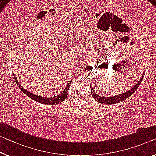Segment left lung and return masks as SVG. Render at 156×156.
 I'll list each match as a JSON object with an SVG mask.
<instances>
[{
	"mask_svg": "<svg viewBox=\"0 0 156 156\" xmlns=\"http://www.w3.org/2000/svg\"><path fill=\"white\" fill-rule=\"evenodd\" d=\"M144 73H145V71H144V73L141 76V78L139 79V80L137 82L136 84L133 86V87L131 88V89L129 90L128 91L123 92L122 94H118L117 95H115L114 97H104V96H100V95L97 94L96 92L94 91V88L92 87L91 85L90 87H91V94L95 100L97 101H98L99 103H101L102 104H116L118 103V102H120L125 99H126L127 98H128L129 96L133 94V93L136 91V90L139 87V85L141 84V81H142L144 76Z\"/></svg>",
	"mask_w": 156,
	"mask_h": 156,
	"instance_id": "obj_1",
	"label": "left lung"
}]
</instances>
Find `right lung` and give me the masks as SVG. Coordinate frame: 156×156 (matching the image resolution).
Segmentation results:
<instances>
[{
    "mask_svg": "<svg viewBox=\"0 0 156 156\" xmlns=\"http://www.w3.org/2000/svg\"><path fill=\"white\" fill-rule=\"evenodd\" d=\"M13 76H14V78H15V82L18 85V87H20V89L22 90L25 94L27 95L29 98L34 99V101H38V103L47 104V105H50V104L51 105H55V104H58L63 101L64 99H66L67 95H68L69 87H70V85L72 82V80L69 81V83L66 85V87L64 88V90L60 93L59 94H58L57 96H55V97H45L40 96V95H38V94H34L32 92H29V90L25 89L22 85L20 84V83H19L18 80H17V78L15 77V75L14 73H13Z\"/></svg>",
    "mask_w": 156,
    "mask_h": 156,
    "instance_id": "right-lung-1",
    "label": "right lung"
}]
</instances>
